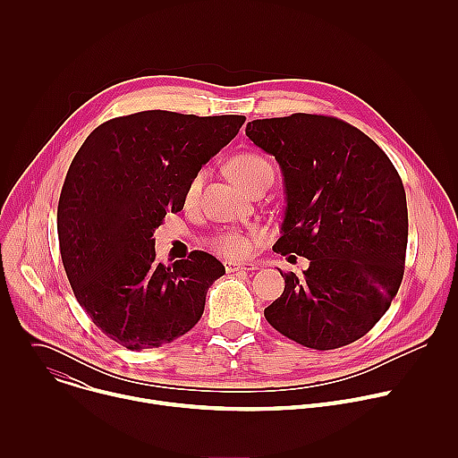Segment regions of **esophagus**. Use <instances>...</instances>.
<instances>
[{
    "instance_id": "esophagus-1",
    "label": "esophagus",
    "mask_w": 458,
    "mask_h": 458,
    "mask_svg": "<svg viewBox=\"0 0 458 458\" xmlns=\"http://www.w3.org/2000/svg\"><path fill=\"white\" fill-rule=\"evenodd\" d=\"M225 270L228 274L251 272V270H257V265H253V263H235V260H225Z\"/></svg>"
}]
</instances>
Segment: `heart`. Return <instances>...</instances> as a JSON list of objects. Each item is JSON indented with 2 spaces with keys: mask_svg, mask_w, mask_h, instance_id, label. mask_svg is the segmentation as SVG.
<instances>
[{
  "mask_svg": "<svg viewBox=\"0 0 458 458\" xmlns=\"http://www.w3.org/2000/svg\"><path fill=\"white\" fill-rule=\"evenodd\" d=\"M228 172L232 175V179L239 186H242L246 191H250L255 184L263 182L265 179L274 181L272 163L265 156L255 154V152L237 154L230 161ZM203 179H205V172H198L186 184V190H184V203L186 205L198 199ZM208 246L212 250H216L219 255L230 257V259L246 257L251 251V241L244 233H239V232H221L208 241Z\"/></svg>",
  "mask_w": 458,
  "mask_h": 458,
  "instance_id": "heart-1",
  "label": "heart"
}]
</instances>
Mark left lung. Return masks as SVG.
I'll use <instances>...</instances> for the list:
<instances>
[{"instance_id": "8db88e82", "label": "left lung", "mask_w": 458, "mask_h": 458, "mask_svg": "<svg viewBox=\"0 0 458 458\" xmlns=\"http://www.w3.org/2000/svg\"><path fill=\"white\" fill-rule=\"evenodd\" d=\"M246 136L284 175L286 212L274 250L310 260L283 274L265 317L284 337L335 350L364 337L397 295L408 244L403 179L353 124L317 114L255 119Z\"/></svg>"}]
</instances>
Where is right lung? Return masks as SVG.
<instances>
[{"label": "right lung", "instance_id": "obj_1", "mask_svg": "<svg viewBox=\"0 0 458 458\" xmlns=\"http://www.w3.org/2000/svg\"><path fill=\"white\" fill-rule=\"evenodd\" d=\"M244 115L145 110L114 117L85 140L64 177L57 237L80 306L114 343L141 352L190 332L225 267L207 251L163 265L154 232L181 212L184 190Z\"/></svg>", "mask_w": 458, "mask_h": 458}]
</instances>
